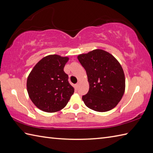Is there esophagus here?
<instances>
[{"instance_id": "1", "label": "esophagus", "mask_w": 153, "mask_h": 153, "mask_svg": "<svg viewBox=\"0 0 153 153\" xmlns=\"http://www.w3.org/2000/svg\"><path fill=\"white\" fill-rule=\"evenodd\" d=\"M79 83H77L76 84V87H77H77H79Z\"/></svg>"}]
</instances>
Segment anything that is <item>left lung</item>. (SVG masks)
<instances>
[{
  "mask_svg": "<svg viewBox=\"0 0 153 153\" xmlns=\"http://www.w3.org/2000/svg\"><path fill=\"white\" fill-rule=\"evenodd\" d=\"M85 68L89 91L82 97L85 105L97 112H106L118 105L125 91V76L119 62L108 52L95 49L78 55Z\"/></svg>",
  "mask_w": 153,
  "mask_h": 153,
  "instance_id": "8db88e82",
  "label": "left lung"
}]
</instances>
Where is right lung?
Masks as SVG:
<instances>
[{
	"label": "right lung",
	"mask_w": 153,
	"mask_h": 153,
	"mask_svg": "<svg viewBox=\"0 0 153 153\" xmlns=\"http://www.w3.org/2000/svg\"><path fill=\"white\" fill-rule=\"evenodd\" d=\"M68 57L57 54L44 57L35 65L27 80V90L31 101L38 108L55 112L64 108L74 93L64 72Z\"/></svg>",
	"instance_id": "right-lung-1"
}]
</instances>
